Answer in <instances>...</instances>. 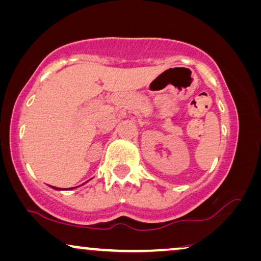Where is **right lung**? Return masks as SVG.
<instances>
[{
    "mask_svg": "<svg viewBox=\"0 0 261 261\" xmlns=\"http://www.w3.org/2000/svg\"><path fill=\"white\" fill-rule=\"evenodd\" d=\"M84 185H85V183H84ZM53 189H56V190H72L73 188H67V189H64V188H58V187H52Z\"/></svg>",
    "mask_w": 261,
    "mask_h": 261,
    "instance_id": "right-lung-1",
    "label": "right lung"
}]
</instances>
